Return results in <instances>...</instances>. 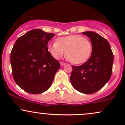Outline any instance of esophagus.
Returning <instances> with one entry per match:
<instances>
[{
    "mask_svg": "<svg viewBox=\"0 0 125 125\" xmlns=\"http://www.w3.org/2000/svg\"><path fill=\"white\" fill-rule=\"evenodd\" d=\"M60 64H61V65L62 66H64L66 64L65 63H64V62H60Z\"/></svg>",
    "mask_w": 125,
    "mask_h": 125,
    "instance_id": "obj_1",
    "label": "esophagus"
}]
</instances>
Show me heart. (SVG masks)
Returning a JSON list of instances; mask_svg holds the SVG:
<instances>
[{"instance_id": "heart-1", "label": "heart", "mask_w": 125, "mask_h": 125, "mask_svg": "<svg viewBox=\"0 0 125 125\" xmlns=\"http://www.w3.org/2000/svg\"><path fill=\"white\" fill-rule=\"evenodd\" d=\"M48 50L54 58L59 59L65 53L73 63L81 64L89 58L92 44L89 40L79 35H71L57 39L50 43Z\"/></svg>"}]
</instances>
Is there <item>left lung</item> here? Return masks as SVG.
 Wrapping results in <instances>:
<instances>
[{"instance_id":"8db88e82","label":"left lung","mask_w":125,"mask_h":125,"mask_svg":"<svg viewBox=\"0 0 125 125\" xmlns=\"http://www.w3.org/2000/svg\"><path fill=\"white\" fill-rule=\"evenodd\" d=\"M90 39V58L81 66H72L71 82L73 87L84 94L99 90L109 81L112 72L113 54L109 43L102 36L91 31L82 33Z\"/></svg>"}]
</instances>
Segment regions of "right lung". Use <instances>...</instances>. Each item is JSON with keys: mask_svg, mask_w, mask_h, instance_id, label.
<instances>
[{"mask_svg": "<svg viewBox=\"0 0 125 125\" xmlns=\"http://www.w3.org/2000/svg\"><path fill=\"white\" fill-rule=\"evenodd\" d=\"M54 34L39 29L31 30L16 41L10 54L12 74L16 83L31 94H40L51 87L59 62L48 50Z\"/></svg>", "mask_w": 125, "mask_h": 125, "instance_id": "1", "label": "right lung"}]
</instances>
